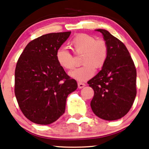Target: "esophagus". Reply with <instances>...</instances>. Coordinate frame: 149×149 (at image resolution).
Segmentation results:
<instances>
[{
  "instance_id": "obj_1",
  "label": "esophagus",
  "mask_w": 149,
  "mask_h": 149,
  "mask_svg": "<svg viewBox=\"0 0 149 149\" xmlns=\"http://www.w3.org/2000/svg\"><path fill=\"white\" fill-rule=\"evenodd\" d=\"M78 88L82 89V88H83L84 87H85V84L83 83V82H78Z\"/></svg>"
}]
</instances>
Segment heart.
<instances>
[{"label": "heart", "instance_id": "b5f03b06", "mask_svg": "<svg viewBox=\"0 0 149 149\" xmlns=\"http://www.w3.org/2000/svg\"><path fill=\"white\" fill-rule=\"evenodd\" d=\"M71 44L76 53L83 52L81 58L82 65L69 73L70 76L79 81L89 79L95 73V68L101 69L106 62L108 57V46L103 39H96L94 36L81 33L75 36ZM57 62L65 69L74 67L73 55L65 48H61L56 53Z\"/></svg>", "mask_w": 149, "mask_h": 149}]
</instances>
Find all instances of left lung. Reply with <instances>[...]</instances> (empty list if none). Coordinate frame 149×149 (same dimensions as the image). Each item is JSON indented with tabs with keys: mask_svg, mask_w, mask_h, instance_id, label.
Instances as JSON below:
<instances>
[{
	"mask_svg": "<svg viewBox=\"0 0 149 149\" xmlns=\"http://www.w3.org/2000/svg\"><path fill=\"white\" fill-rule=\"evenodd\" d=\"M108 46V57L101 71L87 83L94 89L93 112L107 121L121 119L129 112L137 94V71L122 42L106 30L98 29Z\"/></svg>",
	"mask_w": 149,
	"mask_h": 149,
	"instance_id": "obj_1",
	"label": "left lung"
}]
</instances>
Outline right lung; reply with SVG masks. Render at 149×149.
I'll list each match as a JSON object with an SVG mask.
<instances>
[{
    "label": "right lung",
    "instance_id": "1",
    "mask_svg": "<svg viewBox=\"0 0 149 149\" xmlns=\"http://www.w3.org/2000/svg\"><path fill=\"white\" fill-rule=\"evenodd\" d=\"M71 32L49 33L28 44L17 61L14 93L32 122L48 125L64 113L68 95L78 87L57 62L56 53Z\"/></svg>",
    "mask_w": 149,
    "mask_h": 149
}]
</instances>
